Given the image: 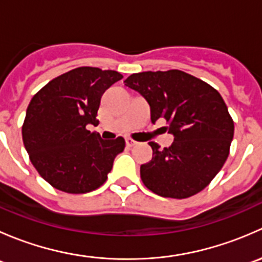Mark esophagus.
Listing matches in <instances>:
<instances>
[{"instance_id": "1", "label": "esophagus", "mask_w": 262, "mask_h": 262, "mask_svg": "<svg viewBox=\"0 0 262 262\" xmlns=\"http://www.w3.org/2000/svg\"><path fill=\"white\" fill-rule=\"evenodd\" d=\"M125 143H126V146H128V147H134V146H137V142L133 141V139H132V138H126V139H125Z\"/></svg>"}]
</instances>
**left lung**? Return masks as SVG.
<instances>
[{"mask_svg":"<svg viewBox=\"0 0 262 262\" xmlns=\"http://www.w3.org/2000/svg\"><path fill=\"white\" fill-rule=\"evenodd\" d=\"M124 83L147 100L152 123L163 118L173 136L163 149L149 142L153 157L141 166L143 184L173 199L202 191L223 167L233 139L234 124L221 94L179 70L134 73Z\"/></svg>","mask_w":262,"mask_h":262,"instance_id":"obj_1","label":"left lung"}]
</instances>
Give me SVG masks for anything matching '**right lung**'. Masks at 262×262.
<instances>
[{
    "label": "right lung",
    "mask_w": 262,
    "mask_h": 262,
    "mask_svg": "<svg viewBox=\"0 0 262 262\" xmlns=\"http://www.w3.org/2000/svg\"><path fill=\"white\" fill-rule=\"evenodd\" d=\"M121 78L116 71L78 67L34 95L24 120V146L39 175L53 187L84 194L106 181L125 141H104L87 125L99 124L102 94Z\"/></svg>",
    "instance_id": "1"
}]
</instances>
